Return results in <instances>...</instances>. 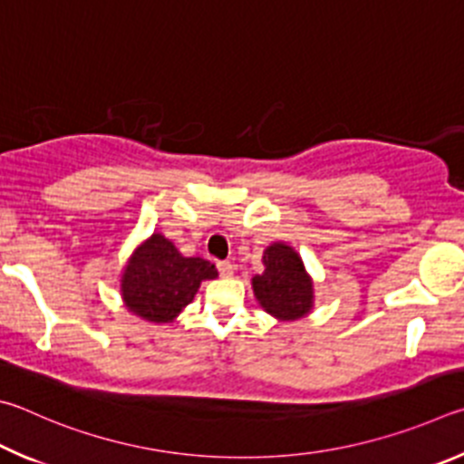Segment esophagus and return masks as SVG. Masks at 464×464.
Listing matches in <instances>:
<instances>
[{"label":"esophagus","mask_w":464,"mask_h":464,"mask_svg":"<svg viewBox=\"0 0 464 464\" xmlns=\"http://www.w3.org/2000/svg\"><path fill=\"white\" fill-rule=\"evenodd\" d=\"M218 271H219V275H222V277L227 279V277H232V275H234V265L222 261V263H218Z\"/></svg>","instance_id":"34e87169"}]
</instances>
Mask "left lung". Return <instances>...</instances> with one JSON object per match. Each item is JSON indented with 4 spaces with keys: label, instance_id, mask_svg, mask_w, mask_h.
<instances>
[{
    "label": "left lung",
    "instance_id": "1",
    "mask_svg": "<svg viewBox=\"0 0 464 464\" xmlns=\"http://www.w3.org/2000/svg\"><path fill=\"white\" fill-rule=\"evenodd\" d=\"M265 271L253 277L256 302L283 322L304 318L314 307V283L302 256L285 242H273L263 253Z\"/></svg>",
    "mask_w": 464,
    "mask_h": 464
}]
</instances>
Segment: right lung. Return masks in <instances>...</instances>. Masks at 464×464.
Returning <instances> with one entry per match:
<instances>
[{
    "instance_id": "right-lung-1",
    "label": "right lung",
    "mask_w": 464,
    "mask_h": 464,
    "mask_svg": "<svg viewBox=\"0 0 464 464\" xmlns=\"http://www.w3.org/2000/svg\"><path fill=\"white\" fill-rule=\"evenodd\" d=\"M216 277L209 261L183 256L169 238L152 234L130 256L120 291L128 312L146 322L167 324L193 302L201 281Z\"/></svg>"
}]
</instances>
